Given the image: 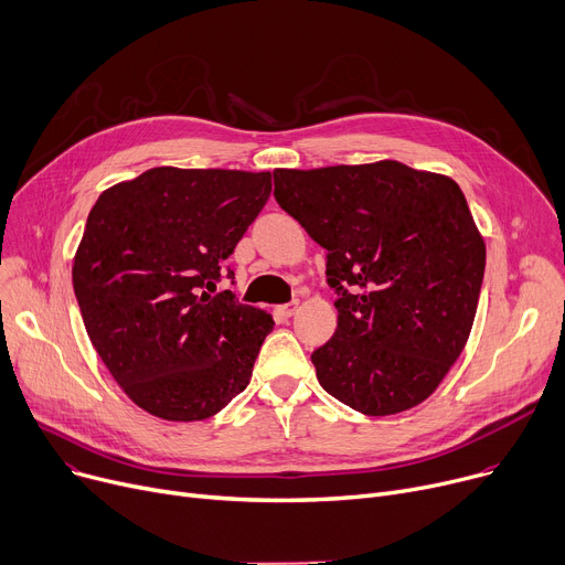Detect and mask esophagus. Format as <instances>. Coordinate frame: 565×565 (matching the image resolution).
I'll list each match as a JSON object with an SVG mask.
<instances>
[{"label": "esophagus", "mask_w": 565, "mask_h": 565, "mask_svg": "<svg viewBox=\"0 0 565 565\" xmlns=\"http://www.w3.org/2000/svg\"><path fill=\"white\" fill-rule=\"evenodd\" d=\"M296 310H298V301H291V303L280 306V308H278V315H280L282 319H289V317L296 315Z\"/></svg>", "instance_id": "1"}]
</instances>
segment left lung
<instances>
[{
  "mask_svg": "<svg viewBox=\"0 0 565 565\" xmlns=\"http://www.w3.org/2000/svg\"><path fill=\"white\" fill-rule=\"evenodd\" d=\"M278 205L326 248L338 330L312 353L321 387L385 417L434 394L466 347L486 244L460 186L402 161L274 171Z\"/></svg>",
  "mask_w": 565,
  "mask_h": 565,
  "instance_id": "1",
  "label": "left lung"
}]
</instances>
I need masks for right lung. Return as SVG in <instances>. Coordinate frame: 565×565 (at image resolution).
Returning <instances> with one entry per match:
<instances>
[{"label": "right lung", "mask_w": 565, "mask_h": 565, "mask_svg": "<svg viewBox=\"0 0 565 565\" xmlns=\"http://www.w3.org/2000/svg\"><path fill=\"white\" fill-rule=\"evenodd\" d=\"M271 173L150 169L93 205L73 264L86 333L125 394L169 422L216 415L246 390L274 319L216 285L235 271Z\"/></svg>", "instance_id": "right-lung-1"}]
</instances>
